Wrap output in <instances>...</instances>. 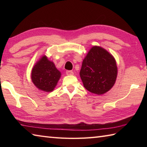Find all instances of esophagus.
Segmentation results:
<instances>
[{
    "label": "esophagus",
    "instance_id": "34e87169",
    "mask_svg": "<svg viewBox=\"0 0 147 147\" xmlns=\"http://www.w3.org/2000/svg\"><path fill=\"white\" fill-rule=\"evenodd\" d=\"M74 73L72 71H66V74L67 75H73Z\"/></svg>",
    "mask_w": 147,
    "mask_h": 147
}]
</instances>
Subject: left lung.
<instances>
[{
	"instance_id": "8db88e82",
	"label": "left lung",
	"mask_w": 147,
	"mask_h": 147,
	"mask_svg": "<svg viewBox=\"0 0 147 147\" xmlns=\"http://www.w3.org/2000/svg\"><path fill=\"white\" fill-rule=\"evenodd\" d=\"M80 77L89 92L102 95L114 86L117 74L114 58L102 47L94 46L82 62Z\"/></svg>"
}]
</instances>
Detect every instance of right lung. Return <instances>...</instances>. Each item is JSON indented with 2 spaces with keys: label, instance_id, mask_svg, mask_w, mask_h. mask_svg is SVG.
Listing matches in <instances>:
<instances>
[{
  "label": "right lung",
  "instance_id": "right-lung-1",
  "mask_svg": "<svg viewBox=\"0 0 147 147\" xmlns=\"http://www.w3.org/2000/svg\"><path fill=\"white\" fill-rule=\"evenodd\" d=\"M60 77V71L46 56H43L34 65L32 72V80L34 85L38 89L47 92L54 90Z\"/></svg>",
  "mask_w": 147,
  "mask_h": 147
}]
</instances>
